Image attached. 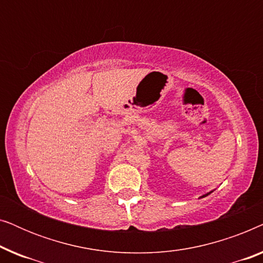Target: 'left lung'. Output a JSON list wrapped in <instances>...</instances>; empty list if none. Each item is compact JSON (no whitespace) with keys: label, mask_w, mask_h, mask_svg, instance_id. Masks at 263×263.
<instances>
[{"label":"left lung","mask_w":263,"mask_h":263,"mask_svg":"<svg viewBox=\"0 0 263 263\" xmlns=\"http://www.w3.org/2000/svg\"><path fill=\"white\" fill-rule=\"evenodd\" d=\"M212 192H210V193H207V194H204V195H202V196H201V197H206L207 195H210V194H211Z\"/></svg>","instance_id":"1"}]
</instances>
